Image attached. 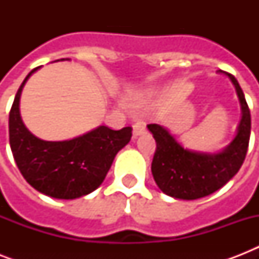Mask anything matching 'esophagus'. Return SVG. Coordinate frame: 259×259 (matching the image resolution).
Masks as SVG:
<instances>
[{
	"label": "esophagus",
	"mask_w": 259,
	"mask_h": 259,
	"mask_svg": "<svg viewBox=\"0 0 259 259\" xmlns=\"http://www.w3.org/2000/svg\"><path fill=\"white\" fill-rule=\"evenodd\" d=\"M144 133H145V123L141 121H137L133 125V136L138 137V136H141Z\"/></svg>",
	"instance_id": "1"
}]
</instances>
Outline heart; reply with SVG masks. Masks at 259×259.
<instances>
[{
	"label": "heart",
	"instance_id": "b5f03b06",
	"mask_svg": "<svg viewBox=\"0 0 259 259\" xmlns=\"http://www.w3.org/2000/svg\"><path fill=\"white\" fill-rule=\"evenodd\" d=\"M146 99H148V97L137 98V99L133 102V106H134V107H137V109H138V107H142V106L146 103Z\"/></svg>",
	"mask_w": 259,
	"mask_h": 259
}]
</instances>
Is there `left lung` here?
Returning <instances> with one entry per match:
<instances>
[{"instance_id": "left-lung-1", "label": "left lung", "mask_w": 259, "mask_h": 259, "mask_svg": "<svg viewBox=\"0 0 259 259\" xmlns=\"http://www.w3.org/2000/svg\"><path fill=\"white\" fill-rule=\"evenodd\" d=\"M219 74H225L234 84L242 111L235 137L221 152L187 149L166 127L157 123L148 125L157 144L152 175L158 188L168 196L181 200L208 196L227 184L245 161L251 130L249 106L237 79L223 71Z\"/></svg>"}]
</instances>
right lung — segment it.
Returning <instances> with one entry per match:
<instances>
[{
	"label": "right lung",
	"instance_id": "right-lung-1",
	"mask_svg": "<svg viewBox=\"0 0 259 259\" xmlns=\"http://www.w3.org/2000/svg\"><path fill=\"white\" fill-rule=\"evenodd\" d=\"M38 68L26 75L10 110L9 142L14 161L24 179L47 196L66 200L86 196L103 183L117 153L129 144L132 127L111 130L98 126L64 141L36 137L22 122L20 98L26 80Z\"/></svg>",
	"mask_w": 259,
	"mask_h": 259
}]
</instances>
